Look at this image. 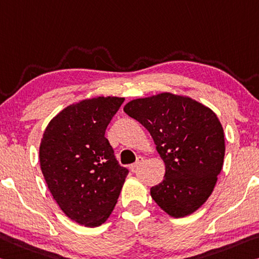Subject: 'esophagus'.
<instances>
[{
	"instance_id": "obj_1",
	"label": "esophagus",
	"mask_w": 259,
	"mask_h": 259,
	"mask_svg": "<svg viewBox=\"0 0 259 259\" xmlns=\"http://www.w3.org/2000/svg\"><path fill=\"white\" fill-rule=\"evenodd\" d=\"M143 162H144V158H143V157H138V158H137V161L135 162V163H133V165L130 166L131 171H136L137 168H138L139 166L143 165Z\"/></svg>"
}]
</instances>
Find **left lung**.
<instances>
[{
    "label": "left lung",
    "instance_id": "left-lung-1",
    "mask_svg": "<svg viewBox=\"0 0 259 259\" xmlns=\"http://www.w3.org/2000/svg\"><path fill=\"white\" fill-rule=\"evenodd\" d=\"M123 110L144 125L166 166L151 197L173 218H183L211 196L223 169L225 135L218 116L189 97L169 92L129 101Z\"/></svg>",
    "mask_w": 259,
    "mask_h": 259
}]
</instances>
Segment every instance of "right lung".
I'll return each mask as SVG.
<instances>
[{
	"label": "right lung",
	"instance_id": "right-lung-1",
	"mask_svg": "<svg viewBox=\"0 0 259 259\" xmlns=\"http://www.w3.org/2000/svg\"><path fill=\"white\" fill-rule=\"evenodd\" d=\"M124 98L97 97L53 117L41 138L40 167L64 214L86 227L109 218L129 170L118 165L105 137Z\"/></svg>",
	"mask_w": 259,
	"mask_h": 259
}]
</instances>
